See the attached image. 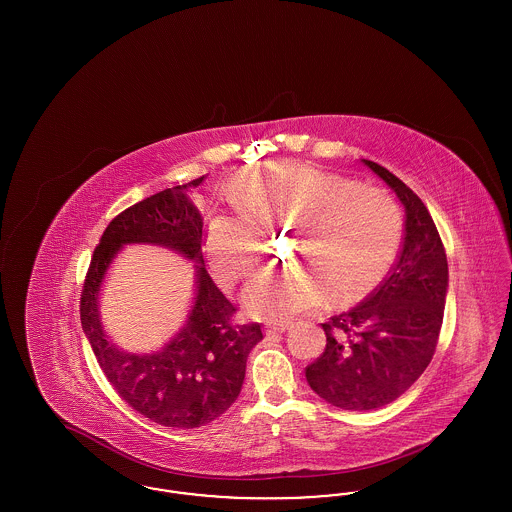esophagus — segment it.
I'll use <instances>...</instances> for the list:
<instances>
[{
    "instance_id": "34e87169",
    "label": "esophagus",
    "mask_w": 512,
    "mask_h": 512,
    "mask_svg": "<svg viewBox=\"0 0 512 512\" xmlns=\"http://www.w3.org/2000/svg\"><path fill=\"white\" fill-rule=\"evenodd\" d=\"M268 334H274V332H286L292 328V320H270L267 322Z\"/></svg>"
}]
</instances>
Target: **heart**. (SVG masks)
Wrapping results in <instances>:
<instances>
[{
    "label": "heart",
    "instance_id": "obj_1",
    "mask_svg": "<svg viewBox=\"0 0 512 512\" xmlns=\"http://www.w3.org/2000/svg\"><path fill=\"white\" fill-rule=\"evenodd\" d=\"M232 207L205 224V247L222 282L253 276L267 251L270 228L293 226L299 267L270 268L245 290L247 309L288 318L332 301L372 292L390 270L403 240V217L384 188L307 163L272 161L253 167L230 190Z\"/></svg>",
    "mask_w": 512,
    "mask_h": 512
}]
</instances>
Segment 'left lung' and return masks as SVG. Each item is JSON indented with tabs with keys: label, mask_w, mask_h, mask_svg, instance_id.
<instances>
[{
	"label": "left lung",
	"mask_w": 512,
	"mask_h": 512,
	"mask_svg": "<svg viewBox=\"0 0 512 512\" xmlns=\"http://www.w3.org/2000/svg\"><path fill=\"white\" fill-rule=\"evenodd\" d=\"M405 207L397 261L363 303L322 324L326 347L305 368L322 399L345 411H372L395 401L430 365L443 322L447 257L422 199L382 165L365 159Z\"/></svg>",
	"instance_id": "1"
}]
</instances>
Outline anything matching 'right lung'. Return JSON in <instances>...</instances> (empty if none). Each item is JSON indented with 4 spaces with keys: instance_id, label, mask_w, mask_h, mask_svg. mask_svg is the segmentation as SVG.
<instances>
[{
    "instance_id": "1",
    "label": "right lung",
    "mask_w": 512,
    "mask_h": 512,
    "mask_svg": "<svg viewBox=\"0 0 512 512\" xmlns=\"http://www.w3.org/2000/svg\"><path fill=\"white\" fill-rule=\"evenodd\" d=\"M205 176L167 188L124 209L94 249L80 295L82 330L105 378L136 413L171 428H199L240 395L249 351L263 340L259 322L242 324L203 263L205 220L194 190ZM124 243H159L200 263L198 295L187 326L153 356H128L107 342L97 317V292L110 259Z\"/></svg>"
}]
</instances>
